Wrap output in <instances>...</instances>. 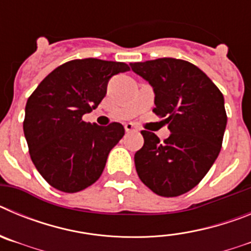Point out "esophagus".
Instances as JSON below:
<instances>
[{
  "instance_id": "esophagus-1",
  "label": "esophagus",
  "mask_w": 251,
  "mask_h": 251,
  "mask_svg": "<svg viewBox=\"0 0 251 251\" xmlns=\"http://www.w3.org/2000/svg\"><path fill=\"white\" fill-rule=\"evenodd\" d=\"M124 128H126V132H127V133L138 132V128H137L133 123H127L126 126H124Z\"/></svg>"
}]
</instances>
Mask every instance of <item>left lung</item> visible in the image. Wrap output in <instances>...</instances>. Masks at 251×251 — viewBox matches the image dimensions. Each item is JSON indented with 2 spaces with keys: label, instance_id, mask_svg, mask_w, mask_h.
I'll use <instances>...</instances> for the list:
<instances>
[{
  "label": "left lung",
  "instance_id": "1",
  "mask_svg": "<svg viewBox=\"0 0 251 251\" xmlns=\"http://www.w3.org/2000/svg\"><path fill=\"white\" fill-rule=\"evenodd\" d=\"M130 68L153 88V112L165 118L171 132L162 143L154 133L142 130L145 145L134 154L137 174L159 196L186 194L220 153L227 122L224 95L202 70L185 60L162 57Z\"/></svg>",
  "mask_w": 251,
  "mask_h": 251
}]
</instances>
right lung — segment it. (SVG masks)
I'll return each mask as SVG.
<instances>
[{
    "label": "right lung",
    "mask_w": 251,
    "mask_h": 251,
    "mask_svg": "<svg viewBox=\"0 0 251 251\" xmlns=\"http://www.w3.org/2000/svg\"><path fill=\"white\" fill-rule=\"evenodd\" d=\"M128 70L117 61L72 60L52 70L30 95L24 133L31 159L49 185L73 194L103 174L124 127L117 122L108 127L86 123L83 115L103 100L110 77Z\"/></svg>",
    "instance_id": "1"
}]
</instances>
